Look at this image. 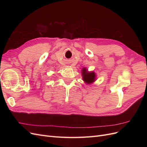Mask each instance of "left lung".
<instances>
[{
  "label": "left lung",
  "mask_w": 147,
  "mask_h": 147,
  "mask_svg": "<svg viewBox=\"0 0 147 147\" xmlns=\"http://www.w3.org/2000/svg\"><path fill=\"white\" fill-rule=\"evenodd\" d=\"M83 80L87 84H90L96 80V74L94 72H88L86 68L82 69Z\"/></svg>",
  "instance_id": "left-lung-1"
}]
</instances>
